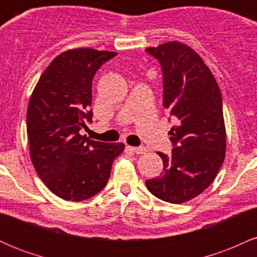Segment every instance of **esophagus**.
Returning <instances> with one entry per match:
<instances>
[{"label":"esophagus","mask_w":257,"mask_h":257,"mask_svg":"<svg viewBox=\"0 0 257 257\" xmlns=\"http://www.w3.org/2000/svg\"><path fill=\"white\" fill-rule=\"evenodd\" d=\"M129 150H132L133 152H135L137 155H144V153H146V147L144 146H140V147H132V146H128Z\"/></svg>","instance_id":"34e87169"}]
</instances>
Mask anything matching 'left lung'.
Returning a JSON list of instances; mask_svg holds the SVG:
<instances>
[{
	"instance_id": "obj_1",
	"label": "left lung",
	"mask_w": 257,
	"mask_h": 257,
	"mask_svg": "<svg viewBox=\"0 0 257 257\" xmlns=\"http://www.w3.org/2000/svg\"><path fill=\"white\" fill-rule=\"evenodd\" d=\"M146 51L163 70V106L179 123L170 129L172 155L158 152L161 176L146 180L152 194L180 204L199 196L216 178L226 156L222 98L216 79L187 44L172 41Z\"/></svg>"
}]
</instances>
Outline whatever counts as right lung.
Instances as JSON below:
<instances>
[{"mask_svg": "<svg viewBox=\"0 0 257 257\" xmlns=\"http://www.w3.org/2000/svg\"><path fill=\"white\" fill-rule=\"evenodd\" d=\"M116 52L75 48L47 66L26 112L30 158L44 185L55 196L79 202L100 192L124 144H106L81 135L91 122V81Z\"/></svg>", "mask_w": 257, "mask_h": 257, "instance_id": "obj_1", "label": "right lung"}]
</instances>
